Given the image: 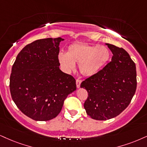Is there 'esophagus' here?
Returning <instances> with one entry per match:
<instances>
[{
    "label": "esophagus",
    "instance_id": "1",
    "mask_svg": "<svg viewBox=\"0 0 147 147\" xmlns=\"http://www.w3.org/2000/svg\"><path fill=\"white\" fill-rule=\"evenodd\" d=\"M81 82H82V81L80 80H76V86L77 88H80V84H81Z\"/></svg>",
    "mask_w": 147,
    "mask_h": 147
}]
</instances>
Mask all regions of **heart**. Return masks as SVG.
Listing matches in <instances>:
<instances>
[{
	"mask_svg": "<svg viewBox=\"0 0 147 147\" xmlns=\"http://www.w3.org/2000/svg\"><path fill=\"white\" fill-rule=\"evenodd\" d=\"M59 61L66 71L75 69L79 63V70L84 76H92L100 71L109 61L110 52L104 46L76 43L68 47L67 53L59 54Z\"/></svg>",
	"mask_w": 147,
	"mask_h": 147,
	"instance_id": "b5f03b06",
	"label": "heart"
}]
</instances>
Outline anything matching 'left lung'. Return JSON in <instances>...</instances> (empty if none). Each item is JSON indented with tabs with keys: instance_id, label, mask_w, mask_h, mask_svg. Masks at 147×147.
I'll list each match as a JSON object with an SVG mask.
<instances>
[{
	"instance_id": "obj_1",
	"label": "left lung",
	"mask_w": 147,
	"mask_h": 147,
	"mask_svg": "<svg viewBox=\"0 0 147 147\" xmlns=\"http://www.w3.org/2000/svg\"><path fill=\"white\" fill-rule=\"evenodd\" d=\"M111 61L81 83L88 96L84 107L92 119L105 121L117 117L129 106L137 86L136 68L123 48L106 43Z\"/></svg>"
}]
</instances>
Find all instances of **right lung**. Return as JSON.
I'll use <instances>...</instances> for the list:
<instances>
[{
    "mask_svg": "<svg viewBox=\"0 0 147 147\" xmlns=\"http://www.w3.org/2000/svg\"><path fill=\"white\" fill-rule=\"evenodd\" d=\"M61 37L38 39L26 45L12 66L9 88L13 101L35 121L55 118L65 99L76 90V80L59 69Z\"/></svg>",
    "mask_w": 147,
    "mask_h": 147,
    "instance_id": "add662e5",
    "label": "right lung"
}]
</instances>
